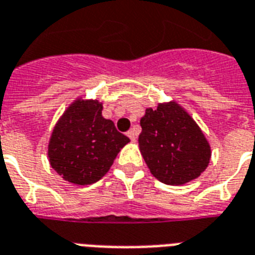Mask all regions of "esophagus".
<instances>
[{
  "mask_svg": "<svg viewBox=\"0 0 255 255\" xmlns=\"http://www.w3.org/2000/svg\"><path fill=\"white\" fill-rule=\"evenodd\" d=\"M126 135H128V137H129L131 140H135V138H137V131H135L134 129H131V130H129L128 133H126Z\"/></svg>",
  "mask_w": 255,
  "mask_h": 255,
  "instance_id": "34e87169",
  "label": "esophagus"
}]
</instances>
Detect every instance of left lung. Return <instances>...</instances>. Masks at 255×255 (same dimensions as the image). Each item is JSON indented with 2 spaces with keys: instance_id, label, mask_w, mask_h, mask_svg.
<instances>
[{
  "instance_id": "1",
  "label": "left lung",
  "mask_w": 255,
  "mask_h": 255,
  "mask_svg": "<svg viewBox=\"0 0 255 255\" xmlns=\"http://www.w3.org/2000/svg\"><path fill=\"white\" fill-rule=\"evenodd\" d=\"M140 154L151 174L164 184L191 182L207 168L211 147L195 124L178 104H159L140 118Z\"/></svg>"
}]
</instances>
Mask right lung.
<instances>
[{
    "mask_svg": "<svg viewBox=\"0 0 255 255\" xmlns=\"http://www.w3.org/2000/svg\"><path fill=\"white\" fill-rule=\"evenodd\" d=\"M97 100H77L55 126L48 158L52 168L73 184H92L107 174L129 138L101 115Z\"/></svg>",
    "mask_w": 255,
    "mask_h": 255,
    "instance_id": "1",
    "label": "right lung"
}]
</instances>
